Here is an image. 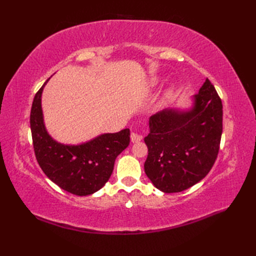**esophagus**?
Returning <instances> with one entry per match:
<instances>
[{
	"label": "esophagus",
	"mask_w": 256,
	"mask_h": 256,
	"mask_svg": "<svg viewBox=\"0 0 256 256\" xmlns=\"http://www.w3.org/2000/svg\"><path fill=\"white\" fill-rule=\"evenodd\" d=\"M130 138H131V142H134V143L140 142V141L142 140V138H143V136H142L141 134H136V132H132V134H131Z\"/></svg>",
	"instance_id": "esophagus-1"
}]
</instances>
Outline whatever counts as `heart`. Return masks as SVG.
<instances>
[{"label": "heart", "instance_id": "obj_1", "mask_svg": "<svg viewBox=\"0 0 256 256\" xmlns=\"http://www.w3.org/2000/svg\"><path fill=\"white\" fill-rule=\"evenodd\" d=\"M157 83H158V79H156V78H154V79L150 81V84H152V85H156ZM166 97H168V96H170V92H166Z\"/></svg>", "mask_w": 256, "mask_h": 256}]
</instances>
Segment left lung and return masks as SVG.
Masks as SVG:
<instances>
[{
	"instance_id": "1",
	"label": "left lung",
	"mask_w": 256,
	"mask_h": 256,
	"mask_svg": "<svg viewBox=\"0 0 256 256\" xmlns=\"http://www.w3.org/2000/svg\"><path fill=\"white\" fill-rule=\"evenodd\" d=\"M193 99L190 110L166 109L150 118L144 170L162 192H180L194 186L209 173L218 156L221 99L208 79Z\"/></svg>"
}]
</instances>
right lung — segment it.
Here are the masks:
<instances>
[{
    "label": "right lung",
    "instance_id": "right-lung-1",
    "mask_svg": "<svg viewBox=\"0 0 256 256\" xmlns=\"http://www.w3.org/2000/svg\"><path fill=\"white\" fill-rule=\"evenodd\" d=\"M36 92L30 124L38 164L50 180L74 196H90L102 189L113 172L116 157L130 143V131L104 134L79 145L58 143L44 127L42 94Z\"/></svg>",
    "mask_w": 256,
    "mask_h": 256
}]
</instances>
